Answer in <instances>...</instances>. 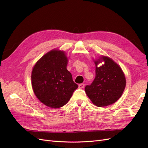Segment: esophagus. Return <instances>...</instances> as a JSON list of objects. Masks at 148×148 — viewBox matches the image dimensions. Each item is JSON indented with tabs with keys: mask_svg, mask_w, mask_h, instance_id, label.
I'll return each instance as SVG.
<instances>
[{
	"mask_svg": "<svg viewBox=\"0 0 148 148\" xmlns=\"http://www.w3.org/2000/svg\"><path fill=\"white\" fill-rule=\"evenodd\" d=\"M78 87H79V88H80V89H82V88H83L84 87V84H83V83H82V84H79L78 85Z\"/></svg>",
	"mask_w": 148,
	"mask_h": 148,
	"instance_id": "obj_1",
	"label": "esophagus"
}]
</instances>
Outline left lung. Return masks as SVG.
<instances>
[{
	"instance_id": "obj_1",
	"label": "left lung",
	"mask_w": 148,
	"mask_h": 148,
	"mask_svg": "<svg viewBox=\"0 0 148 148\" xmlns=\"http://www.w3.org/2000/svg\"><path fill=\"white\" fill-rule=\"evenodd\" d=\"M96 77L84 88L87 96L97 107L114 104L122 96L126 86V78L121 67L111 58L102 56L94 60ZM104 64L98 67L99 63Z\"/></svg>"
}]
</instances>
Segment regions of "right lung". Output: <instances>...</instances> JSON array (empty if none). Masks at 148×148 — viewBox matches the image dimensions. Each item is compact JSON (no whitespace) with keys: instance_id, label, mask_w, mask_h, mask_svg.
Wrapping results in <instances>:
<instances>
[{"instance_id":"obj_1","label":"right lung","mask_w":148,"mask_h":148,"mask_svg":"<svg viewBox=\"0 0 148 148\" xmlns=\"http://www.w3.org/2000/svg\"><path fill=\"white\" fill-rule=\"evenodd\" d=\"M68 57L64 51L53 49L39 59L31 73V85L35 96L51 108L65 106L78 86L66 69Z\"/></svg>"}]
</instances>
